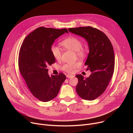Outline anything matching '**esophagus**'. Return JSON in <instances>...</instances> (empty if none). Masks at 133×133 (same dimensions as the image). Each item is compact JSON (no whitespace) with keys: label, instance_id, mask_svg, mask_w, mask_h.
Masks as SVG:
<instances>
[{"label":"esophagus","instance_id":"1","mask_svg":"<svg viewBox=\"0 0 133 133\" xmlns=\"http://www.w3.org/2000/svg\"><path fill=\"white\" fill-rule=\"evenodd\" d=\"M66 77H67V78H72V77H74V76H73V75H67V76H66Z\"/></svg>","mask_w":133,"mask_h":133}]
</instances>
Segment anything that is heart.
Here are the masks:
<instances>
[{"label":"heart","instance_id":"heart-1","mask_svg":"<svg viewBox=\"0 0 133 133\" xmlns=\"http://www.w3.org/2000/svg\"><path fill=\"white\" fill-rule=\"evenodd\" d=\"M61 45L65 48L71 50L76 52L77 57L84 59L86 57L87 55V50L83 47L82 42L75 37H70L64 40ZM50 51L53 57L56 60H59L62 56V52L60 49L56 46L52 45L51 47ZM81 63L79 62H76L72 64H67L64 65L62 69L68 73H73L75 70L80 67Z\"/></svg>","mask_w":133,"mask_h":133}]
</instances>
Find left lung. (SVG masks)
<instances>
[{"label": "left lung", "mask_w": 133, "mask_h": 133, "mask_svg": "<svg viewBox=\"0 0 133 133\" xmlns=\"http://www.w3.org/2000/svg\"><path fill=\"white\" fill-rule=\"evenodd\" d=\"M68 30L84 38L88 43L89 54L85 65L91 74L86 78L82 75H76L78 79L76 90L82 98L94 100L105 91L114 71L113 47L107 36L95 28L81 27Z\"/></svg>", "instance_id": "obj_1"}]
</instances>
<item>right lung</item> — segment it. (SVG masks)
<instances>
[{
    "label": "right lung",
    "mask_w": 133,
    "mask_h": 133,
    "mask_svg": "<svg viewBox=\"0 0 133 133\" xmlns=\"http://www.w3.org/2000/svg\"><path fill=\"white\" fill-rule=\"evenodd\" d=\"M66 28L57 29L41 27L30 33L21 46L18 58L19 69L33 95L42 102H49L57 95L66 79L63 73L48 75L47 66L55 63L50 48L55 40Z\"/></svg>",
    "instance_id": "1"
}]
</instances>
